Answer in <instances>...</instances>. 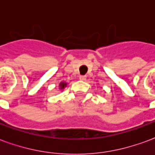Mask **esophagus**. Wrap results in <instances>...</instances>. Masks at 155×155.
Segmentation results:
<instances>
[{"label": "esophagus", "mask_w": 155, "mask_h": 155, "mask_svg": "<svg viewBox=\"0 0 155 155\" xmlns=\"http://www.w3.org/2000/svg\"><path fill=\"white\" fill-rule=\"evenodd\" d=\"M86 78H87V77H86V76H80V77H79V79H80V80H82V81H85Z\"/></svg>", "instance_id": "esophagus-1"}]
</instances>
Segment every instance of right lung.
<instances>
[{"instance_id":"add662e5","label":"right lung","mask_w":155,"mask_h":155,"mask_svg":"<svg viewBox=\"0 0 155 155\" xmlns=\"http://www.w3.org/2000/svg\"><path fill=\"white\" fill-rule=\"evenodd\" d=\"M67 86L66 82H60V84H59V87H60V89H64L65 87Z\"/></svg>"}]
</instances>
